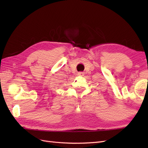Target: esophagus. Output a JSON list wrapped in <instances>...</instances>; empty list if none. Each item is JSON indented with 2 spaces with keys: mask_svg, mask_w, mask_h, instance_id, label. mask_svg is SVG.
<instances>
[{
  "mask_svg": "<svg viewBox=\"0 0 148 148\" xmlns=\"http://www.w3.org/2000/svg\"><path fill=\"white\" fill-rule=\"evenodd\" d=\"M78 75L79 76V77H83V76L84 75V73H83V72H79L78 73Z\"/></svg>",
  "mask_w": 148,
  "mask_h": 148,
  "instance_id": "1",
  "label": "esophagus"
}]
</instances>
